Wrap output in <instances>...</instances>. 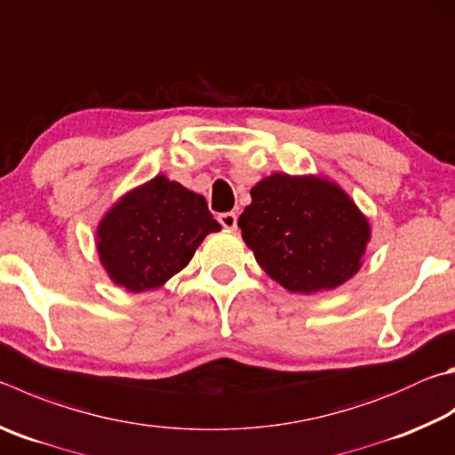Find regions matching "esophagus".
I'll return each instance as SVG.
<instances>
[{
  "mask_svg": "<svg viewBox=\"0 0 455 455\" xmlns=\"http://www.w3.org/2000/svg\"><path fill=\"white\" fill-rule=\"evenodd\" d=\"M236 212H220L219 214V222L222 227H225L227 230H235L236 228Z\"/></svg>",
  "mask_w": 455,
  "mask_h": 455,
  "instance_id": "1",
  "label": "esophagus"
}]
</instances>
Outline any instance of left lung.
<instances>
[{"mask_svg":"<svg viewBox=\"0 0 455 455\" xmlns=\"http://www.w3.org/2000/svg\"><path fill=\"white\" fill-rule=\"evenodd\" d=\"M238 219L244 243L291 292H318L356 275L370 227L348 195L316 177L270 175Z\"/></svg>","mask_w":455,"mask_h":455,"instance_id":"1","label":"left lung"}]
</instances>
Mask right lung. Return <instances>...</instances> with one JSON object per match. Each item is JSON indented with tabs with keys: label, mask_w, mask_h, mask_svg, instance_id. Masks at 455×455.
<instances>
[{
	"label": "right lung",
	"mask_w": 455,
	"mask_h": 455,
	"mask_svg": "<svg viewBox=\"0 0 455 455\" xmlns=\"http://www.w3.org/2000/svg\"><path fill=\"white\" fill-rule=\"evenodd\" d=\"M220 225L204 196L156 175L105 214L97 251L115 284L143 292L167 283Z\"/></svg>",
	"instance_id": "obj_1"
}]
</instances>
